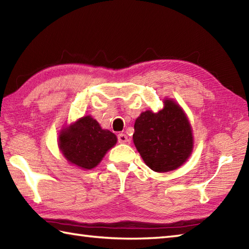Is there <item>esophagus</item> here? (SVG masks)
<instances>
[{
  "label": "esophagus",
  "instance_id": "1",
  "mask_svg": "<svg viewBox=\"0 0 249 249\" xmlns=\"http://www.w3.org/2000/svg\"><path fill=\"white\" fill-rule=\"evenodd\" d=\"M118 140L120 143H126V142H128V137L126 136L125 134H119L118 135Z\"/></svg>",
  "mask_w": 249,
  "mask_h": 249
}]
</instances>
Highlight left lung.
<instances>
[{"label":"left lung","mask_w":249,"mask_h":249,"mask_svg":"<svg viewBox=\"0 0 249 249\" xmlns=\"http://www.w3.org/2000/svg\"><path fill=\"white\" fill-rule=\"evenodd\" d=\"M157 112L146 110L135 122L134 143L145 165L155 172H169L185 163L194 150L193 128L183 108L163 99Z\"/></svg>","instance_id":"1"}]
</instances>
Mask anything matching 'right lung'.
<instances>
[{"mask_svg": "<svg viewBox=\"0 0 249 249\" xmlns=\"http://www.w3.org/2000/svg\"><path fill=\"white\" fill-rule=\"evenodd\" d=\"M118 138L108 129L100 127L92 115H84L63 126L57 145L66 160L83 170H91L116 144Z\"/></svg>", "mask_w": 249, "mask_h": 249, "instance_id": "1", "label": "right lung"}]
</instances>
